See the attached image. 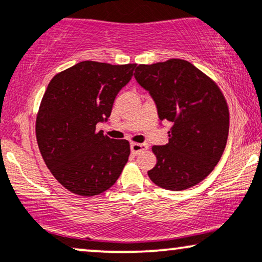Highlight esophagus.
<instances>
[{"label": "esophagus", "mask_w": 262, "mask_h": 262, "mask_svg": "<svg viewBox=\"0 0 262 262\" xmlns=\"http://www.w3.org/2000/svg\"><path fill=\"white\" fill-rule=\"evenodd\" d=\"M146 149V145L145 144H139V143H132L130 144V150H132V154L133 155H138V154H140L141 151H144Z\"/></svg>", "instance_id": "obj_1"}]
</instances>
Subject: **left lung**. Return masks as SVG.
Wrapping results in <instances>:
<instances>
[{
    "mask_svg": "<svg viewBox=\"0 0 262 262\" xmlns=\"http://www.w3.org/2000/svg\"><path fill=\"white\" fill-rule=\"evenodd\" d=\"M134 77L155 101L160 121L173 124L168 143L152 146L157 162L147 174L167 190L194 187L225 151L229 112L222 91L200 69L178 58L139 64Z\"/></svg>",
    "mask_w": 262,
    "mask_h": 262,
    "instance_id": "1",
    "label": "left lung"
}]
</instances>
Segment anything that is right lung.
I'll return each mask as SVG.
<instances>
[{"instance_id": "1", "label": "right lung", "mask_w": 262, "mask_h": 262, "mask_svg": "<svg viewBox=\"0 0 262 262\" xmlns=\"http://www.w3.org/2000/svg\"><path fill=\"white\" fill-rule=\"evenodd\" d=\"M133 63L83 61L52 78L36 117V140L47 168L72 193L94 196L111 188L128 162L127 140L110 139L96 124L108 119Z\"/></svg>"}]
</instances>
